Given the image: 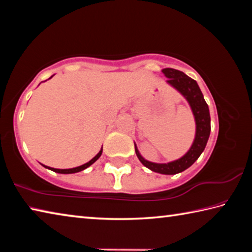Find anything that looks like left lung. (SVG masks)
Here are the masks:
<instances>
[{
  "label": "left lung",
  "instance_id": "obj_1",
  "mask_svg": "<svg viewBox=\"0 0 252 252\" xmlns=\"http://www.w3.org/2000/svg\"><path fill=\"white\" fill-rule=\"evenodd\" d=\"M162 72L168 78V84L180 92L186 97V100L189 102L195 120L194 141L185 156L176 161L168 162V163H155V162L147 161L140 155L135 143L134 148L136 157L139 158L140 162L144 167L150 169L151 171L161 174H176L185 171L186 169L191 167L203 152L211 130L210 113H209L208 104L204 101L202 92L200 90L198 83L193 79H191L190 76H188L181 71L170 69V67L163 69Z\"/></svg>",
  "mask_w": 252,
  "mask_h": 252
}]
</instances>
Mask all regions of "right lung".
Instances as JSON below:
<instances>
[{
	"instance_id": "right-lung-1",
	"label": "right lung",
	"mask_w": 252,
	"mask_h": 252,
	"mask_svg": "<svg viewBox=\"0 0 252 252\" xmlns=\"http://www.w3.org/2000/svg\"><path fill=\"white\" fill-rule=\"evenodd\" d=\"M51 78H52V76H51ZM50 78V79H51ZM101 155H102V149L100 150V152L97 153V155L93 158L92 160H90L89 162H87V163H84V164H82V165H80V167H76V168H72V169H54V168H50V167H44L45 168H48V169H50V170H52V171H54V172H58V173H64V174H67V173H76V172H80V171H82V170H84V169H87L88 167H90L91 164H93L94 163V162L99 159V158L101 157Z\"/></svg>"
}]
</instances>
